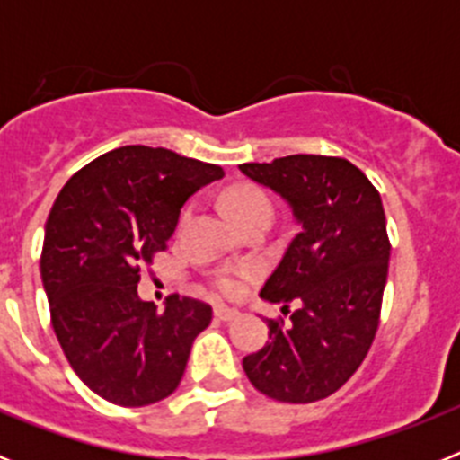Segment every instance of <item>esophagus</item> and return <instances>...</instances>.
<instances>
[{
    "label": "esophagus",
    "mask_w": 460,
    "mask_h": 460,
    "mask_svg": "<svg viewBox=\"0 0 460 460\" xmlns=\"http://www.w3.org/2000/svg\"><path fill=\"white\" fill-rule=\"evenodd\" d=\"M214 315H217L218 320H223V323H230V320L239 318V311L237 308H230V306H217L214 308Z\"/></svg>",
    "instance_id": "obj_1"
}]
</instances>
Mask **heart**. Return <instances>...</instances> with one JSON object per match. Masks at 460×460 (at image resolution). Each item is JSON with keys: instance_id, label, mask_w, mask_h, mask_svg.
Returning a JSON list of instances; mask_svg holds the SVG:
<instances>
[{"instance_id": "1", "label": "heart", "mask_w": 460, "mask_h": 460, "mask_svg": "<svg viewBox=\"0 0 460 460\" xmlns=\"http://www.w3.org/2000/svg\"><path fill=\"white\" fill-rule=\"evenodd\" d=\"M226 205L227 211H230V217H233V221L237 223V226L239 223L251 221V218L274 217V205H271L270 195L262 189H258V186H234V189L227 193ZM186 217H189V211L184 214V221ZM239 288H242V283H239L237 276H221V279L217 280V290L221 292V295H237Z\"/></svg>"}]
</instances>
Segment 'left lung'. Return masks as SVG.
I'll use <instances>...</instances> for the list:
<instances>
[{
    "instance_id": "obj_1",
    "label": "left lung",
    "mask_w": 460,
    "mask_h": 460,
    "mask_svg": "<svg viewBox=\"0 0 460 460\" xmlns=\"http://www.w3.org/2000/svg\"><path fill=\"white\" fill-rule=\"evenodd\" d=\"M239 170L279 193L302 226L260 290L296 311L288 324L267 320L270 341L243 357V371L274 401L313 403L350 380L376 339L392 249L380 193L339 156L292 154Z\"/></svg>"
}]
</instances>
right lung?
<instances>
[{
    "mask_svg": "<svg viewBox=\"0 0 460 460\" xmlns=\"http://www.w3.org/2000/svg\"><path fill=\"white\" fill-rule=\"evenodd\" d=\"M164 147L103 154L66 181L46 223L40 279L68 364L101 398L142 408L177 389L211 306L172 295L165 311L137 296L140 267L165 251L195 190L223 177Z\"/></svg>",
    "mask_w": 460,
    "mask_h": 460,
    "instance_id": "add662e5",
    "label": "right lung"
}]
</instances>
